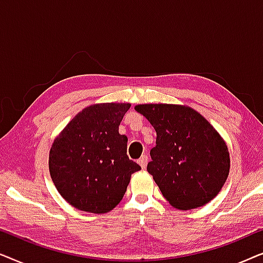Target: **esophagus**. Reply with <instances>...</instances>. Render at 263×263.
<instances>
[{
    "label": "esophagus",
    "instance_id": "obj_1",
    "mask_svg": "<svg viewBox=\"0 0 263 263\" xmlns=\"http://www.w3.org/2000/svg\"><path fill=\"white\" fill-rule=\"evenodd\" d=\"M147 163H148V157H147L146 154H145V156H142L139 159V164H140V166H141L142 168H146Z\"/></svg>",
    "mask_w": 263,
    "mask_h": 263
}]
</instances>
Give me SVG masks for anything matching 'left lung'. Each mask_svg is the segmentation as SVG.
I'll use <instances>...</instances> for the list:
<instances>
[{"instance_id": "8db88e82", "label": "left lung", "mask_w": 263, "mask_h": 263, "mask_svg": "<svg viewBox=\"0 0 263 263\" xmlns=\"http://www.w3.org/2000/svg\"><path fill=\"white\" fill-rule=\"evenodd\" d=\"M135 110L157 132L147 171L165 200L182 211L213 200L230 172L228 145L213 125L186 105L140 104Z\"/></svg>"}]
</instances>
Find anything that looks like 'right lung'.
<instances>
[{"instance_id":"obj_1","label":"right lung","mask_w":263,"mask_h":263,"mask_svg":"<svg viewBox=\"0 0 263 263\" xmlns=\"http://www.w3.org/2000/svg\"><path fill=\"white\" fill-rule=\"evenodd\" d=\"M129 103L93 104L53 140L49 171L61 196L79 211L104 214L123 199L132 175L141 170L127 156L128 138L118 133Z\"/></svg>"}]
</instances>
